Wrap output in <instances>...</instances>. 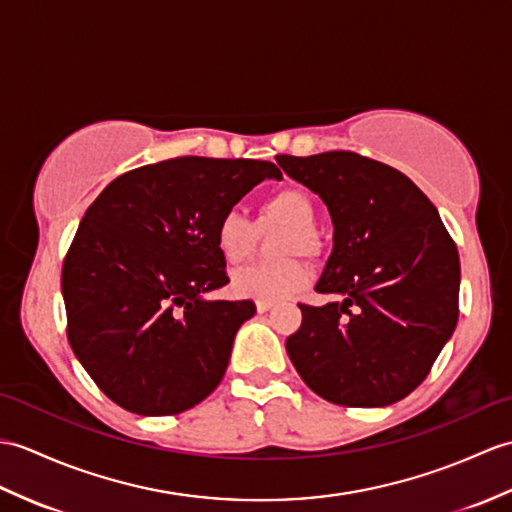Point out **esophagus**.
<instances>
[{
	"mask_svg": "<svg viewBox=\"0 0 512 512\" xmlns=\"http://www.w3.org/2000/svg\"><path fill=\"white\" fill-rule=\"evenodd\" d=\"M272 305H275V303H272V301H257V303H255V307H257V312H259V314H264V312H268Z\"/></svg>",
	"mask_w": 512,
	"mask_h": 512,
	"instance_id": "obj_1",
	"label": "esophagus"
}]
</instances>
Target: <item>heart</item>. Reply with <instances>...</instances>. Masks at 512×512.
Masks as SVG:
<instances>
[{
    "instance_id": "1",
    "label": "heart",
    "mask_w": 512,
    "mask_h": 512,
    "mask_svg": "<svg viewBox=\"0 0 512 512\" xmlns=\"http://www.w3.org/2000/svg\"><path fill=\"white\" fill-rule=\"evenodd\" d=\"M261 216L285 224L277 253L281 257L301 253L316 257L320 253V240L314 231L316 207L312 196L301 187H281L261 202ZM251 222L244 213L229 209L218 218L213 227V244L227 264H240L251 253ZM310 281V270L301 259L288 257L277 264H248L237 268L231 275V290L242 299L277 301L283 299Z\"/></svg>"
}]
</instances>
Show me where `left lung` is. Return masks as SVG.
I'll return each mask as SVG.
<instances>
[{
	"mask_svg": "<svg viewBox=\"0 0 512 512\" xmlns=\"http://www.w3.org/2000/svg\"><path fill=\"white\" fill-rule=\"evenodd\" d=\"M294 181L323 198L334 222L316 292L285 340L318 397L338 406H390L417 388L458 323L460 259L436 207L406 174L358 152L279 154Z\"/></svg>",
	"mask_w": 512,
	"mask_h": 512,
	"instance_id": "1",
	"label": "left lung"
}]
</instances>
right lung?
I'll return each instance as SVG.
<instances>
[{"label": "right lung", "mask_w": 512, "mask_h": 512, "mask_svg": "<svg viewBox=\"0 0 512 512\" xmlns=\"http://www.w3.org/2000/svg\"><path fill=\"white\" fill-rule=\"evenodd\" d=\"M272 176L270 161L181 157L117 176L91 202L63 261L67 340L117 406L170 417L222 382L255 303L202 299L229 283L213 227Z\"/></svg>", "instance_id": "add662e5"}]
</instances>
